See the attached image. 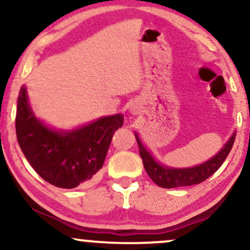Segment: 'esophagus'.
<instances>
[{
	"instance_id": "1",
	"label": "esophagus",
	"mask_w": 250,
	"mask_h": 250,
	"mask_svg": "<svg viewBox=\"0 0 250 250\" xmlns=\"http://www.w3.org/2000/svg\"><path fill=\"white\" fill-rule=\"evenodd\" d=\"M130 110H131V113L135 114V115H136V114H139V110H137V107H135V105H131Z\"/></svg>"
}]
</instances>
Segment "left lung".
I'll return each instance as SVG.
<instances>
[{
    "label": "left lung",
    "instance_id": "obj_1",
    "mask_svg": "<svg viewBox=\"0 0 250 250\" xmlns=\"http://www.w3.org/2000/svg\"><path fill=\"white\" fill-rule=\"evenodd\" d=\"M235 136H236V133L234 131L219 153L214 155L208 161L189 168H171L157 162L150 151H148L147 148L142 145L139 135L135 133V137H136L137 145H139L140 156H141L143 166H145L149 177L159 187L168 189L183 187V186L199 185V183L207 180L209 176H211L221 167L228 154L230 153L235 141Z\"/></svg>",
    "mask_w": 250,
    "mask_h": 250
}]
</instances>
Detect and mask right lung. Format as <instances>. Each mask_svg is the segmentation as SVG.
Listing matches in <instances>:
<instances>
[{
  "label": "right lung",
  "mask_w": 250,
  "mask_h": 250,
  "mask_svg": "<svg viewBox=\"0 0 250 250\" xmlns=\"http://www.w3.org/2000/svg\"><path fill=\"white\" fill-rule=\"evenodd\" d=\"M123 125V115L100 117L73 130L48 127L31 110L27 89L17 99L16 136L25 159L43 180L71 189L87 182L104 163L113 135Z\"/></svg>",
  "instance_id": "1"
}]
</instances>
